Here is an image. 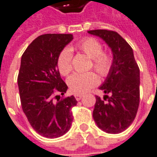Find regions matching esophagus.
<instances>
[{"label":"esophagus","instance_id":"1","mask_svg":"<svg viewBox=\"0 0 157 157\" xmlns=\"http://www.w3.org/2000/svg\"><path fill=\"white\" fill-rule=\"evenodd\" d=\"M74 96H75V98H76L77 100H80L81 98L84 97V96L82 95V94H75Z\"/></svg>","mask_w":157,"mask_h":157}]
</instances>
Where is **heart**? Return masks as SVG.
<instances>
[{"mask_svg": "<svg viewBox=\"0 0 157 157\" xmlns=\"http://www.w3.org/2000/svg\"><path fill=\"white\" fill-rule=\"evenodd\" d=\"M76 48L86 56L92 59V66L101 76H106L112 66V58L109 53L103 52V46L100 42L93 38H86L76 45ZM71 52L68 48L63 49L57 59V66L63 76L71 72ZM98 83L97 74L89 71L86 73H73L68 78L67 85L71 91L76 94H81L88 91Z\"/></svg>", "mask_w": 157, "mask_h": 157, "instance_id": "1", "label": "heart"}]
</instances>
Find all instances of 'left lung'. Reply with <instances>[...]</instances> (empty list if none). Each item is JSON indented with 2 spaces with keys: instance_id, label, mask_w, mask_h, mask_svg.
Listing matches in <instances>:
<instances>
[{
  "instance_id": "left-lung-1",
  "label": "left lung",
  "mask_w": 157,
  "mask_h": 157,
  "mask_svg": "<svg viewBox=\"0 0 157 157\" xmlns=\"http://www.w3.org/2000/svg\"><path fill=\"white\" fill-rule=\"evenodd\" d=\"M88 33L101 38L113 55L110 71L99 86L105 94L104 99L96 96L93 119L98 127L106 133H120L132 124L138 110L139 67L132 48L117 32L98 29L88 31Z\"/></svg>"
}]
</instances>
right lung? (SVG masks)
I'll return each mask as SVG.
<instances>
[{"label": "right lung", "instance_id": "obj_1", "mask_svg": "<svg viewBox=\"0 0 157 157\" xmlns=\"http://www.w3.org/2000/svg\"><path fill=\"white\" fill-rule=\"evenodd\" d=\"M73 40L72 34L47 33L37 37L22 54L18 86L23 112L33 129L47 138L65 135L72 123L71 96L60 99L68 87L60 77L57 59Z\"/></svg>", "mask_w": 157, "mask_h": 157}]
</instances>
